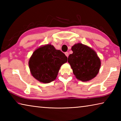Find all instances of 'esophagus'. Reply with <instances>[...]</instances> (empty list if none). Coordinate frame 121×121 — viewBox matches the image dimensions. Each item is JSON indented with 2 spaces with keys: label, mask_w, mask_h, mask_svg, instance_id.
I'll list each match as a JSON object with an SVG mask.
<instances>
[{
  "label": "esophagus",
  "mask_w": 121,
  "mask_h": 121,
  "mask_svg": "<svg viewBox=\"0 0 121 121\" xmlns=\"http://www.w3.org/2000/svg\"><path fill=\"white\" fill-rule=\"evenodd\" d=\"M65 55L67 57H68L69 56V53L68 52H65Z\"/></svg>",
  "instance_id": "34e87169"
}]
</instances>
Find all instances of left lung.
Segmentation results:
<instances>
[{
  "label": "left lung",
  "mask_w": 121,
  "mask_h": 121,
  "mask_svg": "<svg viewBox=\"0 0 121 121\" xmlns=\"http://www.w3.org/2000/svg\"><path fill=\"white\" fill-rule=\"evenodd\" d=\"M71 50L73 53L69 56L68 62L76 77L83 82L89 81L95 77L101 65L100 59L95 51L81 43L74 45Z\"/></svg>",
  "instance_id": "8db88e82"
}]
</instances>
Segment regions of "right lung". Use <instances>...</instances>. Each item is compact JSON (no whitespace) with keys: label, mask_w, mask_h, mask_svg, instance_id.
<instances>
[{"label":"right lung","mask_w":121,"mask_h":121,"mask_svg":"<svg viewBox=\"0 0 121 121\" xmlns=\"http://www.w3.org/2000/svg\"><path fill=\"white\" fill-rule=\"evenodd\" d=\"M67 61V57L60 50L50 44L34 51L29 61L32 75L40 82L48 83L55 80L61 65Z\"/></svg>","instance_id":"1"}]
</instances>
